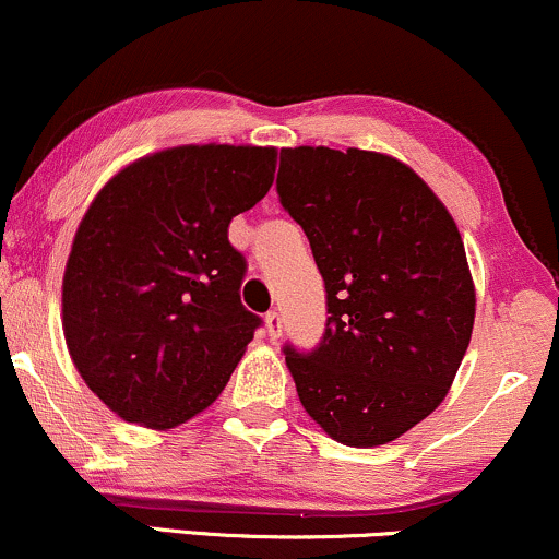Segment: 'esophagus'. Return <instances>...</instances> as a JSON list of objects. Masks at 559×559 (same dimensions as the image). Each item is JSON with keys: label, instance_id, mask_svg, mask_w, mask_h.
Segmentation results:
<instances>
[{"label": "esophagus", "instance_id": "34e87169", "mask_svg": "<svg viewBox=\"0 0 559 559\" xmlns=\"http://www.w3.org/2000/svg\"><path fill=\"white\" fill-rule=\"evenodd\" d=\"M264 321H266V332H269V337L272 340H277L280 334H282V317L277 311H269L266 317H264Z\"/></svg>", "mask_w": 559, "mask_h": 559}]
</instances>
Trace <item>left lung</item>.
<instances>
[{"instance_id":"8db88e82","label":"left lung","mask_w":559,"mask_h":559,"mask_svg":"<svg viewBox=\"0 0 559 559\" xmlns=\"http://www.w3.org/2000/svg\"><path fill=\"white\" fill-rule=\"evenodd\" d=\"M277 193L330 313L317 350L285 347L300 403L347 448L392 442L437 411L474 332L455 219L408 164L364 148H282Z\"/></svg>"}]
</instances>
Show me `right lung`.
Wrapping results in <instances>:
<instances>
[{"instance_id": "1", "label": "right lung", "mask_w": 559, "mask_h": 559, "mask_svg": "<svg viewBox=\"0 0 559 559\" xmlns=\"http://www.w3.org/2000/svg\"><path fill=\"white\" fill-rule=\"evenodd\" d=\"M272 146H175L120 169L78 225L62 330L88 390L122 421L175 429L229 382L261 319L240 304L233 216L269 193Z\"/></svg>"}]
</instances>
